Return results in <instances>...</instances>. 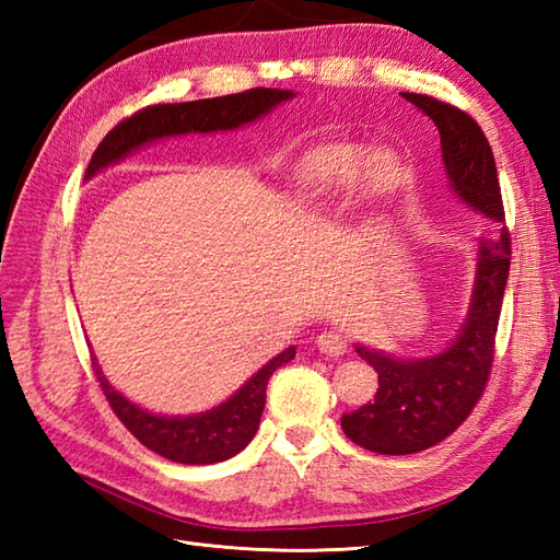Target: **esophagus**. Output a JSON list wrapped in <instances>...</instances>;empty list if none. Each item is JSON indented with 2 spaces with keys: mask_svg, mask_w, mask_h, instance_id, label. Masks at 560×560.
Returning <instances> with one entry per match:
<instances>
[{
  "mask_svg": "<svg viewBox=\"0 0 560 560\" xmlns=\"http://www.w3.org/2000/svg\"><path fill=\"white\" fill-rule=\"evenodd\" d=\"M315 343H317V351L325 355H343L349 349L347 339L341 335H335V331H323V335L315 339Z\"/></svg>",
  "mask_w": 560,
  "mask_h": 560,
  "instance_id": "34e87169",
  "label": "esophagus"
}]
</instances>
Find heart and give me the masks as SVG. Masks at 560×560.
<instances>
[{
    "label": "heart",
    "instance_id": "1",
    "mask_svg": "<svg viewBox=\"0 0 560 560\" xmlns=\"http://www.w3.org/2000/svg\"><path fill=\"white\" fill-rule=\"evenodd\" d=\"M404 177L407 171L392 149H373L363 159V151L353 144H325L295 165L291 192L311 217L335 211L349 192H355L365 211H373L399 192Z\"/></svg>",
    "mask_w": 560,
    "mask_h": 560
}]
</instances>
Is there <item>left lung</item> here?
<instances>
[{
    "label": "left lung",
    "mask_w": 560,
    "mask_h": 560,
    "mask_svg": "<svg viewBox=\"0 0 560 560\" xmlns=\"http://www.w3.org/2000/svg\"><path fill=\"white\" fill-rule=\"evenodd\" d=\"M435 122L443 163L457 195L477 211L505 221L501 183L483 129L457 105L425 93H401ZM513 257L510 231L481 243L477 289L467 325L457 341L433 359L395 361L385 353L355 347L377 373V395L361 409L343 413L349 440L377 455H413L455 433L477 407L489 385L495 331Z\"/></svg>",
    "instance_id": "1"
}]
</instances>
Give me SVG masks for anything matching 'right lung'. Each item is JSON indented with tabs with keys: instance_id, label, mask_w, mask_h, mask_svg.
I'll return each instance as SVG.
<instances>
[{
	"instance_id": "1",
	"label": "right lung",
	"mask_w": 560,
	"mask_h": 560,
	"mask_svg": "<svg viewBox=\"0 0 560 560\" xmlns=\"http://www.w3.org/2000/svg\"><path fill=\"white\" fill-rule=\"evenodd\" d=\"M291 96V91L259 86L221 98L147 105V108H141L135 115L125 117L122 122H117L103 137L98 149L93 151L86 177L101 171L103 165L122 159L132 149L147 144L151 139L241 127L245 122H253L255 117L269 113L273 105L289 101ZM293 355V347L279 353L277 359L269 361L257 375H253V380H247L229 401H223L221 407L207 413L189 416V419H165V416H153L135 407L132 401H127L120 392H115L108 385V380L103 377L96 361L91 363L110 409L141 445L171 462L213 464L237 455L255 438L259 416L265 411L269 377L279 365L289 363Z\"/></svg>"
}]
</instances>
